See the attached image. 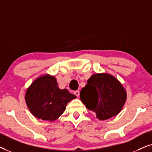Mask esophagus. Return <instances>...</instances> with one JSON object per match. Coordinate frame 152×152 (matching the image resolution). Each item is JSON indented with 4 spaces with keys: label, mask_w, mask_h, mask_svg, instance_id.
<instances>
[{
    "label": "esophagus",
    "mask_w": 152,
    "mask_h": 152,
    "mask_svg": "<svg viewBox=\"0 0 152 152\" xmlns=\"http://www.w3.org/2000/svg\"><path fill=\"white\" fill-rule=\"evenodd\" d=\"M74 94L77 97H78L79 95H80V91H74Z\"/></svg>",
    "instance_id": "esophagus-1"
}]
</instances>
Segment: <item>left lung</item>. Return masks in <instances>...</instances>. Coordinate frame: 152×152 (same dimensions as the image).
<instances>
[{"mask_svg": "<svg viewBox=\"0 0 152 152\" xmlns=\"http://www.w3.org/2000/svg\"><path fill=\"white\" fill-rule=\"evenodd\" d=\"M80 99L87 109L100 120L109 119L121 111L126 92L115 77L107 73L93 75L80 92Z\"/></svg>", "mask_w": 152, "mask_h": 152, "instance_id": "obj_1", "label": "left lung"}]
</instances>
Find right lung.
<instances>
[{"label":"right lung","mask_w":152,"mask_h":152,"mask_svg":"<svg viewBox=\"0 0 152 152\" xmlns=\"http://www.w3.org/2000/svg\"><path fill=\"white\" fill-rule=\"evenodd\" d=\"M76 98L67 89H60L54 76L44 75L36 79L27 89L25 99L31 113L43 120L54 121Z\"/></svg>","instance_id":"right-lung-1"}]
</instances>
